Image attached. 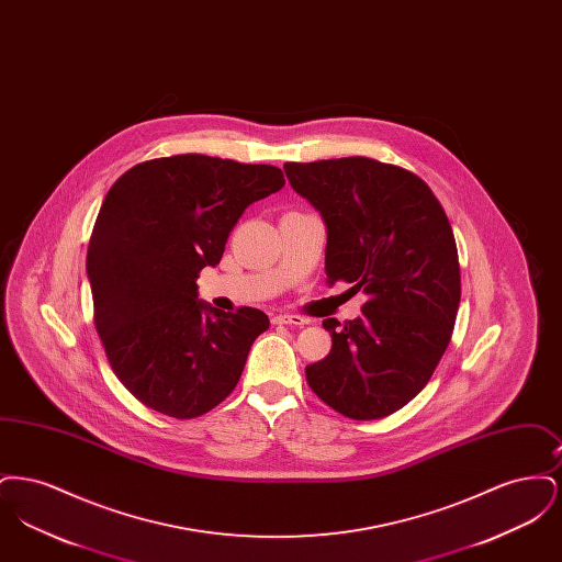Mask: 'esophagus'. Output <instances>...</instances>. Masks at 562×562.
<instances>
[{"instance_id":"esophagus-1","label":"esophagus","mask_w":562,"mask_h":562,"mask_svg":"<svg viewBox=\"0 0 562 562\" xmlns=\"http://www.w3.org/2000/svg\"><path fill=\"white\" fill-rule=\"evenodd\" d=\"M273 324H291V326H303L307 324V321L303 316H296V314H278L273 316Z\"/></svg>"}]
</instances>
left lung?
Wrapping results in <instances>:
<instances>
[{
	"label": "left lung",
	"mask_w": 562,
	"mask_h": 562,
	"mask_svg": "<svg viewBox=\"0 0 562 562\" xmlns=\"http://www.w3.org/2000/svg\"><path fill=\"white\" fill-rule=\"evenodd\" d=\"M284 172L326 223L328 282L369 296L360 318L322 322L333 348L305 367L307 385L349 419L387 417L426 387L453 335L451 223L428 183L394 164L351 156L286 161Z\"/></svg>",
	"instance_id": "left-lung-1"
}]
</instances>
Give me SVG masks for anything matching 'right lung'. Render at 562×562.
<instances>
[{
	"label": "right lung",
	"instance_id": "1",
	"mask_svg": "<svg viewBox=\"0 0 562 562\" xmlns=\"http://www.w3.org/2000/svg\"><path fill=\"white\" fill-rule=\"evenodd\" d=\"M284 183L269 164L183 154L140 161L111 186L86 271L109 364L136 401L193 419L234 392L269 318L204 305L195 280L221 261L246 206Z\"/></svg>",
	"mask_w": 562,
	"mask_h": 562
}]
</instances>
